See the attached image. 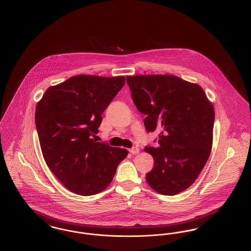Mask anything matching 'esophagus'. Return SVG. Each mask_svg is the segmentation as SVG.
Here are the masks:
<instances>
[{
	"instance_id": "34e87169",
	"label": "esophagus",
	"mask_w": 251,
	"mask_h": 251,
	"mask_svg": "<svg viewBox=\"0 0 251 251\" xmlns=\"http://www.w3.org/2000/svg\"><path fill=\"white\" fill-rule=\"evenodd\" d=\"M129 152H130L132 154H137L139 153V148H137V147H134V148L130 149V150H129Z\"/></svg>"
}]
</instances>
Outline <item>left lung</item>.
Segmentation results:
<instances>
[{
	"label": "left lung",
	"mask_w": 251,
	"mask_h": 251,
	"mask_svg": "<svg viewBox=\"0 0 251 251\" xmlns=\"http://www.w3.org/2000/svg\"><path fill=\"white\" fill-rule=\"evenodd\" d=\"M126 79L137 110L146 115V130L160 131L158 146L145 147L154 161L146 180L161 195L180 193L196 180L211 153L212 102L200 85L175 75Z\"/></svg>",
	"instance_id": "8db88e82"
}]
</instances>
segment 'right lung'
Instances as JSON below:
<instances>
[{
    "label": "right lung",
    "instance_id": "obj_1",
    "mask_svg": "<svg viewBox=\"0 0 251 251\" xmlns=\"http://www.w3.org/2000/svg\"><path fill=\"white\" fill-rule=\"evenodd\" d=\"M124 76L79 75L50 87L36 105L35 124L45 161L73 193L92 196L111 183L126 149L97 142L102 113Z\"/></svg>",
    "mask_w": 251,
    "mask_h": 251
}]
</instances>
